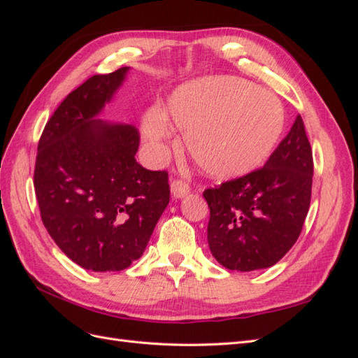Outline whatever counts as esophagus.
Masks as SVG:
<instances>
[{
  "mask_svg": "<svg viewBox=\"0 0 358 358\" xmlns=\"http://www.w3.org/2000/svg\"><path fill=\"white\" fill-rule=\"evenodd\" d=\"M170 189H171V196L173 197H175V199H182V197H185L187 194L189 192V185H188L185 180L176 179V180L171 182Z\"/></svg>",
  "mask_w": 358,
  "mask_h": 358,
  "instance_id": "1",
  "label": "esophagus"
}]
</instances>
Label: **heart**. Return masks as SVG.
Returning <instances> with one entry per match:
<instances>
[{"mask_svg": "<svg viewBox=\"0 0 358 358\" xmlns=\"http://www.w3.org/2000/svg\"><path fill=\"white\" fill-rule=\"evenodd\" d=\"M167 110L185 133L196 164L218 179L239 178L262 166L284 128V107L278 96L239 78H206L183 85L170 96ZM142 128L150 152L164 158L171 142L166 115L150 110Z\"/></svg>", "mask_w": 358, "mask_h": 358, "instance_id": "obj_1", "label": "heart"}]
</instances>
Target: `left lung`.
Returning <instances> with one entry per match:
<instances>
[{
  "mask_svg": "<svg viewBox=\"0 0 358 358\" xmlns=\"http://www.w3.org/2000/svg\"><path fill=\"white\" fill-rule=\"evenodd\" d=\"M312 149L299 115L264 167L204 189L216 262L252 272L276 264L301 233L310 204Z\"/></svg>",
  "mask_w": 358,
  "mask_h": 358,
  "instance_id": "obj_1",
  "label": "left lung"
}]
</instances>
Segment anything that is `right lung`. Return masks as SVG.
<instances>
[{
    "mask_svg": "<svg viewBox=\"0 0 358 358\" xmlns=\"http://www.w3.org/2000/svg\"><path fill=\"white\" fill-rule=\"evenodd\" d=\"M128 67L95 74L71 91L38 140L34 188L41 221L71 262L119 272L142 257L170 200L169 173L143 169L133 125L94 119Z\"/></svg>",
    "mask_w": 358,
    "mask_h": 358,
    "instance_id": "obj_1",
    "label": "right lung"
}]
</instances>
